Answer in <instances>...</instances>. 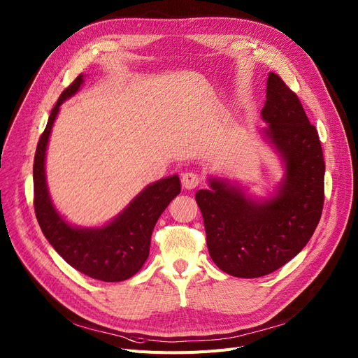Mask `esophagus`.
<instances>
[{"label":"esophagus","instance_id":"34e87169","mask_svg":"<svg viewBox=\"0 0 358 358\" xmlns=\"http://www.w3.org/2000/svg\"><path fill=\"white\" fill-rule=\"evenodd\" d=\"M181 182H182V187H184L185 190H193L200 184V177L196 173H193V171L184 173L181 176Z\"/></svg>","mask_w":358,"mask_h":358}]
</instances>
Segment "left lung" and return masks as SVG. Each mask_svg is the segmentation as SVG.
<instances>
[{"mask_svg":"<svg viewBox=\"0 0 358 358\" xmlns=\"http://www.w3.org/2000/svg\"><path fill=\"white\" fill-rule=\"evenodd\" d=\"M259 131L283 165L273 194L255 199L241 185L209 177L199 190L209 254L224 273L241 278L270 274L294 258L312 238L324 208L325 162L315 126L296 94L277 73L267 78Z\"/></svg>","mask_w":358,"mask_h":358,"instance_id":"1","label":"left lung"}]
</instances>
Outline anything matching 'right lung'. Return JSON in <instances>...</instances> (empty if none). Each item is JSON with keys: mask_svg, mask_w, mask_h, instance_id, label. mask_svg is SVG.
<instances>
[{"mask_svg": "<svg viewBox=\"0 0 358 358\" xmlns=\"http://www.w3.org/2000/svg\"><path fill=\"white\" fill-rule=\"evenodd\" d=\"M84 83L78 75L52 108L46 129L36 148L33 165L34 212L39 227L53 250L71 267L101 281H123L135 275L149 255L150 236L161 213L180 194L177 174L146 185L126 208L103 227L71 224L56 210L46 182V149L61 104L75 96Z\"/></svg>", "mask_w": 358, "mask_h": 358, "instance_id": "1", "label": "right lung"}]
</instances>
